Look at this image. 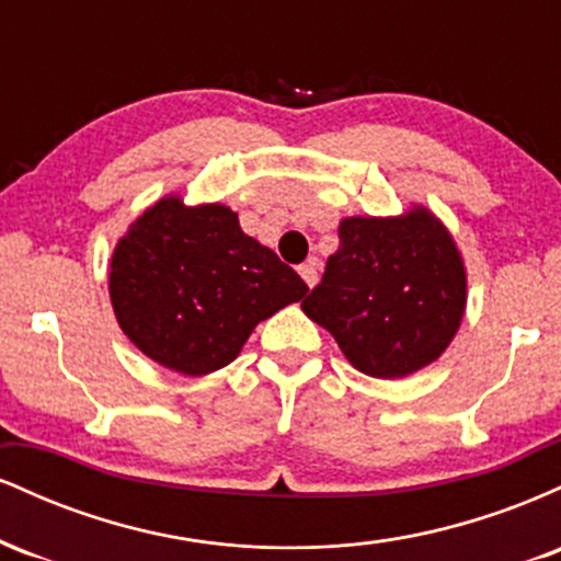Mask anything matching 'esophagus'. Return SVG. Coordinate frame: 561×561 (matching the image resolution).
Returning <instances> with one entry per match:
<instances>
[{
    "mask_svg": "<svg viewBox=\"0 0 561 561\" xmlns=\"http://www.w3.org/2000/svg\"><path fill=\"white\" fill-rule=\"evenodd\" d=\"M298 274L302 276V282H306L308 287L317 285V282H319V263H317V259L302 263V266L298 268Z\"/></svg>",
    "mask_w": 561,
    "mask_h": 561,
    "instance_id": "esophagus-1",
    "label": "esophagus"
}]
</instances>
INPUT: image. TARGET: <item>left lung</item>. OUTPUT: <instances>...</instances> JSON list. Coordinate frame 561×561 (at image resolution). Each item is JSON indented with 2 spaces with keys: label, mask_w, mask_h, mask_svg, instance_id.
<instances>
[{
  "label": "left lung",
  "mask_w": 561,
  "mask_h": 561,
  "mask_svg": "<svg viewBox=\"0 0 561 561\" xmlns=\"http://www.w3.org/2000/svg\"><path fill=\"white\" fill-rule=\"evenodd\" d=\"M465 306V263L424 208L401 218H345L340 248L300 302L347 362L379 379L433 364L459 330Z\"/></svg>",
  "instance_id": "1"
}]
</instances>
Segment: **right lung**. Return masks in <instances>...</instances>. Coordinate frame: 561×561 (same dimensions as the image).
<instances>
[{
    "label": "right lung",
    "mask_w": 561,
    "mask_h": 561,
    "mask_svg": "<svg viewBox=\"0 0 561 561\" xmlns=\"http://www.w3.org/2000/svg\"><path fill=\"white\" fill-rule=\"evenodd\" d=\"M306 293V282L218 203L160 199L131 224L111 263L121 330L152 362L190 377L234 362L255 324Z\"/></svg>",
    "instance_id": "right-lung-1"
}]
</instances>
